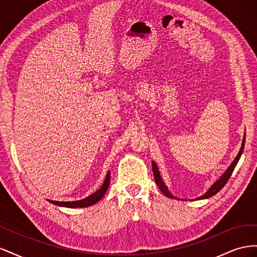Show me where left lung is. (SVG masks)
I'll use <instances>...</instances> for the list:
<instances>
[{
    "instance_id": "left-lung-1",
    "label": "left lung",
    "mask_w": 257,
    "mask_h": 257,
    "mask_svg": "<svg viewBox=\"0 0 257 257\" xmlns=\"http://www.w3.org/2000/svg\"><path fill=\"white\" fill-rule=\"evenodd\" d=\"M244 142H245V136H244V138H243V142H242V145H241V148H240V151H239L238 155L236 157V159L234 160V162L231 163L230 166L226 169V172H225V173L222 175V177L219 179V180H217V181L211 186V188H210V189L208 190V192H206L205 195L200 196V197H198V198H196V199L209 198V197H211V196L215 195V194H216L217 192L221 191V190L223 189V186H224L225 184H226V182L228 181V179L230 178L232 172H234V169H235V167H236V165H237V163H238V161H239V159H240V157H241V154H242L243 148H244ZM152 170H153V175H154L155 182H157V184H158V186L160 188L161 192H162L163 194H164L165 196H167V197H169V198H174V196L172 195V193H170V192L168 191V189L166 188V185L164 184V182H163L162 178H161V176H160L159 168H158L157 164H155L154 162H152Z\"/></svg>"
}]
</instances>
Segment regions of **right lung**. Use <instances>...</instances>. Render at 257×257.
Listing matches in <instances>:
<instances>
[{
  "label": "right lung",
  "mask_w": 257,
  "mask_h": 257,
  "mask_svg": "<svg viewBox=\"0 0 257 257\" xmlns=\"http://www.w3.org/2000/svg\"><path fill=\"white\" fill-rule=\"evenodd\" d=\"M110 183V173L108 172L105 181L103 183V185L100 186V188L95 192L91 194L90 196L85 197L81 200H77V201H56V200H49L51 204L53 205H57V206H61V207H66V208H84V207H89L96 204L97 201L102 198L105 193L108 189V186H109Z\"/></svg>",
  "instance_id": "obj_1"
}]
</instances>
